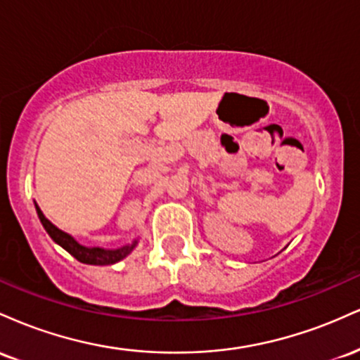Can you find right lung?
<instances>
[{"instance_id": "obj_1", "label": "right lung", "mask_w": 360, "mask_h": 360, "mask_svg": "<svg viewBox=\"0 0 360 360\" xmlns=\"http://www.w3.org/2000/svg\"><path fill=\"white\" fill-rule=\"evenodd\" d=\"M37 214H39L40 221H42L45 232L51 235V238L56 243H59L62 249H65L72 257H76L82 264H91V266H108V264L120 262L122 259H125L131 250L137 245V240H134L128 245L120 247V249H101V247H84L79 242L74 240L69 233L62 232L57 229L52 221H49L42 213V210L39 208V205L35 203Z\"/></svg>"}]
</instances>
